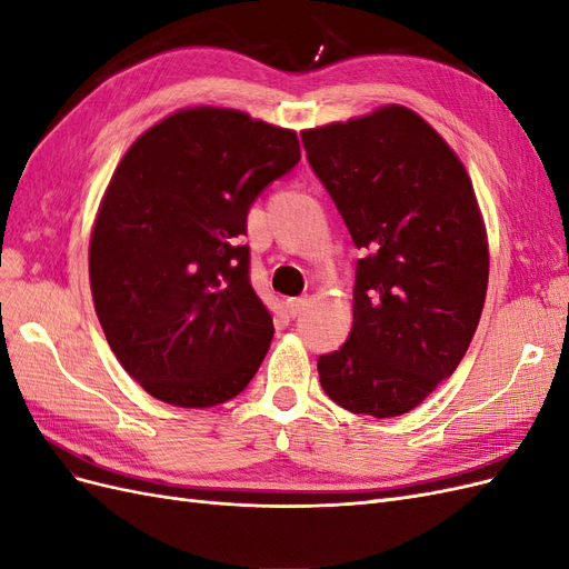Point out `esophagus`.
Returning <instances> with one entry per match:
<instances>
[{"instance_id": "1", "label": "esophagus", "mask_w": 569, "mask_h": 569, "mask_svg": "<svg viewBox=\"0 0 569 569\" xmlns=\"http://www.w3.org/2000/svg\"><path fill=\"white\" fill-rule=\"evenodd\" d=\"M308 306V299L306 297H297V299H287V313L291 316V318H297L303 308Z\"/></svg>"}]
</instances>
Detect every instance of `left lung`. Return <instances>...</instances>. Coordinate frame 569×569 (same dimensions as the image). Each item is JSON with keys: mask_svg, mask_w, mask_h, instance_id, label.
Wrapping results in <instances>:
<instances>
[{"mask_svg": "<svg viewBox=\"0 0 569 569\" xmlns=\"http://www.w3.org/2000/svg\"><path fill=\"white\" fill-rule=\"evenodd\" d=\"M301 140L366 251L351 335L318 358L320 385L358 416H403L453 375L485 308L489 249L468 170L432 126L396 104Z\"/></svg>", "mask_w": 569, "mask_h": 569, "instance_id": "left-lung-1", "label": "left lung"}]
</instances>
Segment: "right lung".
I'll return each instance as SVG.
<instances>
[{"label": "right lung", "mask_w": 569, "mask_h": 569, "mask_svg": "<svg viewBox=\"0 0 569 569\" xmlns=\"http://www.w3.org/2000/svg\"><path fill=\"white\" fill-rule=\"evenodd\" d=\"M299 159L295 130L199 107L149 128L118 163L90 284L111 351L153 399L226 403L261 368L274 327L242 234L256 197Z\"/></svg>", "instance_id": "1"}]
</instances>
